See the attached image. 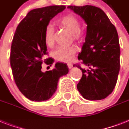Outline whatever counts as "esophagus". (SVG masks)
Returning <instances> with one entry per match:
<instances>
[{
    "mask_svg": "<svg viewBox=\"0 0 129 129\" xmlns=\"http://www.w3.org/2000/svg\"><path fill=\"white\" fill-rule=\"evenodd\" d=\"M73 66V64L72 63H68V67L69 68H72Z\"/></svg>",
    "mask_w": 129,
    "mask_h": 129,
    "instance_id": "34e87169",
    "label": "esophagus"
}]
</instances>
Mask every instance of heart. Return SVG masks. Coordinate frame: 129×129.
Masks as SVG:
<instances>
[{"instance_id": "b5f03b06", "label": "heart", "mask_w": 129, "mask_h": 129, "mask_svg": "<svg viewBox=\"0 0 129 129\" xmlns=\"http://www.w3.org/2000/svg\"><path fill=\"white\" fill-rule=\"evenodd\" d=\"M57 23L60 26L68 29L72 34L74 39H78L82 37L80 21L74 15H66L61 18L57 21ZM45 41L49 46L52 45L54 42V29L51 25H49L45 29ZM76 50L75 47L60 45L57 47L53 53V55L57 60L63 62H69L72 59L76 53Z\"/></svg>"}]
</instances>
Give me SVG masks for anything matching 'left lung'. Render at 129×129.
Wrapping results in <instances>:
<instances>
[{"instance_id": "left-lung-1", "label": "left lung", "mask_w": 129, "mask_h": 129, "mask_svg": "<svg viewBox=\"0 0 129 129\" xmlns=\"http://www.w3.org/2000/svg\"><path fill=\"white\" fill-rule=\"evenodd\" d=\"M87 25L85 42L78 59L89 69L74 65L82 72L77 88L85 99L106 98L116 86L120 70V45L118 33L107 15L98 7L68 6Z\"/></svg>"}]
</instances>
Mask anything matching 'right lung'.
<instances>
[{"label": "right lung", "instance_id": "obj_1", "mask_svg": "<svg viewBox=\"0 0 129 129\" xmlns=\"http://www.w3.org/2000/svg\"><path fill=\"white\" fill-rule=\"evenodd\" d=\"M65 9L63 5H55L33 9L16 29L11 45V66L17 87L29 100L41 102L49 99L57 90L60 77L68 73L67 64L61 62H57L52 70L41 71L43 62L53 63L51 58L45 59V29Z\"/></svg>", "mask_w": 129, "mask_h": 129}]
</instances>
